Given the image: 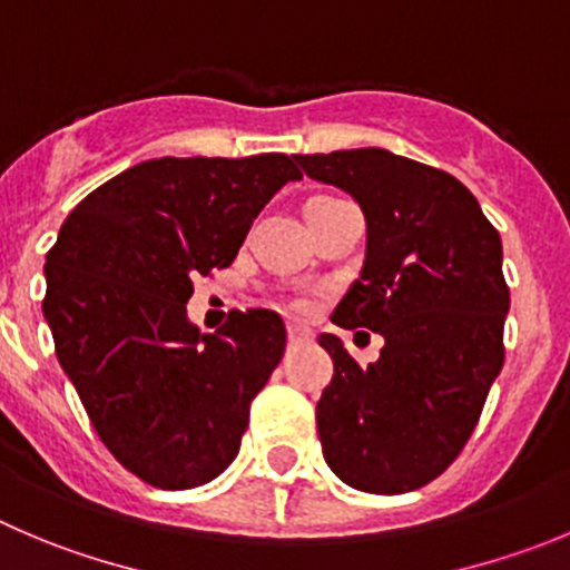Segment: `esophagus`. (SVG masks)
<instances>
[{
  "label": "esophagus",
  "mask_w": 570,
  "mask_h": 570,
  "mask_svg": "<svg viewBox=\"0 0 570 570\" xmlns=\"http://www.w3.org/2000/svg\"><path fill=\"white\" fill-rule=\"evenodd\" d=\"M288 338L294 341V344H299V341H311L313 330L305 327V324H299V322H291L288 324Z\"/></svg>",
  "instance_id": "34e87169"
}]
</instances>
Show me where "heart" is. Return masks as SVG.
<instances>
[{
    "mask_svg": "<svg viewBox=\"0 0 570 570\" xmlns=\"http://www.w3.org/2000/svg\"><path fill=\"white\" fill-rule=\"evenodd\" d=\"M333 200H338V198H333V195H316V198H311L305 204V215L316 213V209H322V207H327V204H333Z\"/></svg>",
    "mask_w": 570,
    "mask_h": 570,
    "instance_id": "b5f03b06",
    "label": "heart"
}]
</instances>
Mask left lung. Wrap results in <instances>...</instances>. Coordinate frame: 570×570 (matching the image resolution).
Returning <instances> with one entry per match:
<instances>
[{
    "label": "left lung",
    "instance_id": "obj_1",
    "mask_svg": "<svg viewBox=\"0 0 570 570\" xmlns=\"http://www.w3.org/2000/svg\"><path fill=\"white\" fill-rule=\"evenodd\" d=\"M296 161L366 215L361 276L330 318L386 341L361 366L341 338H318L335 370L316 405L324 459L355 490H420L462 453L503 366L501 235L459 178L422 161L383 148Z\"/></svg>",
    "mask_w": 570,
    "mask_h": 570
}]
</instances>
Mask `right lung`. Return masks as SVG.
Masks as SVG:
<instances>
[{
    "instance_id": "1",
    "label": "right lung",
    "mask_w": 570,
    "mask_h": 570,
    "mask_svg": "<svg viewBox=\"0 0 570 570\" xmlns=\"http://www.w3.org/2000/svg\"><path fill=\"white\" fill-rule=\"evenodd\" d=\"M296 178L285 154L142 161L86 195L47 252L58 361L111 456L148 484H207L240 451L288 333L274 311H232L200 333L187 299Z\"/></svg>"
}]
</instances>
